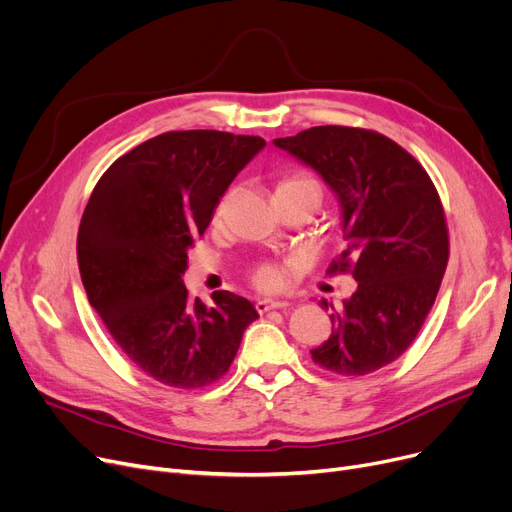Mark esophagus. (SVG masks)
I'll return each mask as SVG.
<instances>
[{"label": "esophagus", "instance_id": "obj_1", "mask_svg": "<svg viewBox=\"0 0 512 512\" xmlns=\"http://www.w3.org/2000/svg\"><path fill=\"white\" fill-rule=\"evenodd\" d=\"M255 307H257L259 313H265V311H270V309H284V307H288V303L286 301H278V299H259L255 303Z\"/></svg>", "mask_w": 512, "mask_h": 512}]
</instances>
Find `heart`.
Masks as SVG:
<instances>
[{
	"instance_id": "heart-1",
	"label": "heart",
	"mask_w": 512,
	"mask_h": 512,
	"mask_svg": "<svg viewBox=\"0 0 512 512\" xmlns=\"http://www.w3.org/2000/svg\"><path fill=\"white\" fill-rule=\"evenodd\" d=\"M282 191H299V193H309L311 197L321 199V186L315 178H311L309 174H292L284 180L278 182L276 186V193H282ZM253 284L261 290H282L284 284H286V267L282 265H276V263H259L255 270H253Z\"/></svg>"
}]
</instances>
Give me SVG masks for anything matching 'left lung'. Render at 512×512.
I'll return each instance as SVG.
<instances>
[{"label": "left lung", "mask_w": 512, "mask_h": 512, "mask_svg": "<svg viewBox=\"0 0 512 512\" xmlns=\"http://www.w3.org/2000/svg\"><path fill=\"white\" fill-rule=\"evenodd\" d=\"M274 145L313 168L340 203L346 249L330 274L357 290L332 309V334L311 359L344 378L386 367L407 351L432 309L448 263V228L419 161L380 132L313 126Z\"/></svg>", "instance_id": "1"}]
</instances>
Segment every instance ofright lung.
Returning <instances> with one entry per match:
<instances>
[{"label": "right lung", "mask_w": 512, "mask_h": 512, "mask_svg": "<svg viewBox=\"0 0 512 512\" xmlns=\"http://www.w3.org/2000/svg\"><path fill=\"white\" fill-rule=\"evenodd\" d=\"M265 147L220 130L164 132L105 170L78 228V267L91 307L122 353L153 380L203 388L230 369L259 317L228 290L188 299V249L226 188Z\"/></svg>", "instance_id": "obj_1"}]
</instances>
